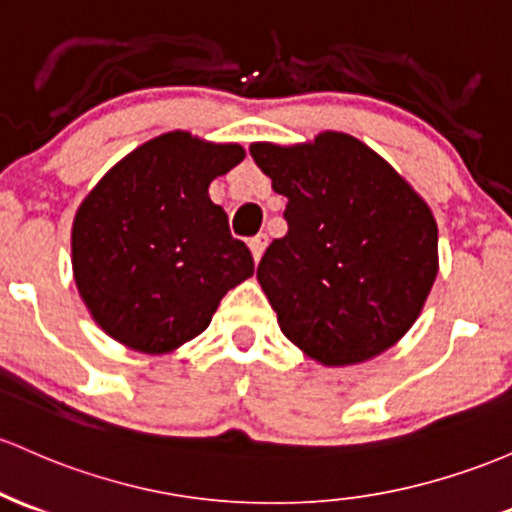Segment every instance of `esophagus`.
I'll return each instance as SVG.
<instances>
[{"mask_svg": "<svg viewBox=\"0 0 512 512\" xmlns=\"http://www.w3.org/2000/svg\"><path fill=\"white\" fill-rule=\"evenodd\" d=\"M250 252H252V260L260 262V257L265 255V247H267V235H257V238H252L250 243Z\"/></svg>", "mask_w": 512, "mask_h": 512, "instance_id": "1", "label": "esophagus"}]
</instances>
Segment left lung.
<instances>
[{
  "mask_svg": "<svg viewBox=\"0 0 512 512\" xmlns=\"http://www.w3.org/2000/svg\"><path fill=\"white\" fill-rule=\"evenodd\" d=\"M250 155L286 196L289 233L257 267L282 333L325 367L367 362L396 345L440 267L423 196L347 133L252 143Z\"/></svg>",
  "mask_w": 512,
  "mask_h": 512,
  "instance_id": "8db88e82",
  "label": "left lung"
}]
</instances>
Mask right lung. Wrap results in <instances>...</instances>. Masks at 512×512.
<instances>
[{"instance_id": "obj_1", "label": "right lung", "mask_w": 512, "mask_h": 512, "mask_svg": "<svg viewBox=\"0 0 512 512\" xmlns=\"http://www.w3.org/2000/svg\"><path fill=\"white\" fill-rule=\"evenodd\" d=\"M238 143L162 133L116 162L72 221V274L109 338L165 355L209 328L255 272L209 184L243 162Z\"/></svg>"}]
</instances>
